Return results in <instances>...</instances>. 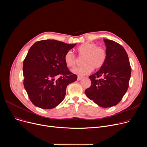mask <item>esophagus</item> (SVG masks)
<instances>
[{
    "label": "esophagus",
    "instance_id": "obj_1",
    "mask_svg": "<svg viewBox=\"0 0 147 147\" xmlns=\"http://www.w3.org/2000/svg\"><path fill=\"white\" fill-rule=\"evenodd\" d=\"M83 77H81V76H78V80H82V79H83Z\"/></svg>",
    "mask_w": 147,
    "mask_h": 147
}]
</instances>
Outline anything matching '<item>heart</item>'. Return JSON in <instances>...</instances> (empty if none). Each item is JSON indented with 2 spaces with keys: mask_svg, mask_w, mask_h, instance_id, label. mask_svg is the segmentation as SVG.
Wrapping results in <instances>:
<instances>
[{
  "mask_svg": "<svg viewBox=\"0 0 147 147\" xmlns=\"http://www.w3.org/2000/svg\"><path fill=\"white\" fill-rule=\"evenodd\" d=\"M78 55L82 58V66L73 69V73L79 76H84L90 73L93 69L101 68L107 59V51L102 46H98L93 42H86L77 48ZM65 65L69 68H73L77 63V58L71 51H67L64 56Z\"/></svg>",
  "mask_w": 147,
  "mask_h": 147,
  "instance_id": "heart-1",
  "label": "heart"
}]
</instances>
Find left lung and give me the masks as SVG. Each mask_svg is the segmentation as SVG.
<instances>
[{
  "instance_id": "left-lung-1",
  "label": "left lung",
  "mask_w": 147,
  "mask_h": 147,
  "mask_svg": "<svg viewBox=\"0 0 147 147\" xmlns=\"http://www.w3.org/2000/svg\"><path fill=\"white\" fill-rule=\"evenodd\" d=\"M107 59L96 73L89 77L90 86L85 94L90 100L104 108L118 104L129 87L131 67L128 55L123 46L104 38Z\"/></svg>"
}]
</instances>
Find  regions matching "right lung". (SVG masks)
<instances>
[{"instance_id": "add662e5", "label": "right lung", "mask_w": 147, "mask_h": 147, "mask_svg": "<svg viewBox=\"0 0 147 147\" xmlns=\"http://www.w3.org/2000/svg\"><path fill=\"white\" fill-rule=\"evenodd\" d=\"M76 44L55 40L36 42L23 62V83L29 99L43 109L55 108L63 101L67 85L77 80L65 65V53Z\"/></svg>"}]
</instances>
